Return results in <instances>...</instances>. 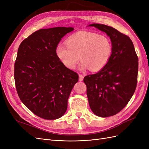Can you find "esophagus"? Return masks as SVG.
<instances>
[{"label": "esophagus", "mask_w": 149, "mask_h": 149, "mask_svg": "<svg viewBox=\"0 0 149 149\" xmlns=\"http://www.w3.org/2000/svg\"><path fill=\"white\" fill-rule=\"evenodd\" d=\"M84 78V76L83 74H79V80L80 81H82Z\"/></svg>", "instance_id": "esophagus-1"}]
</instances>
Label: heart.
Masks as SVG:
<instances>
[{
    "label": "heart",
    "instance_id": "obj_1",
    "mask_svg": "<svg viewBox=\"0 0 149 149\" xmlns=\"http://www.w3.org/2000/svg\"><path fill=\"white\" fill-rule=\"evenodd\" d=\"M66 44H58L55 53L61 63L70 70L75 68L80 58L81 70L98 71L107 64L112 53L111 40L92 31L73 34L66 39Z\"/></svg>",
    "mask_w": 149,
    "mask_h": 149
}]
</instances>
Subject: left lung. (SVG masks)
Segmentation results:
<instances>
[{"instance_id":"obj_1","label":"left lung","mask_w":149,"mask_h":149,"mask_svg":"<svg viewBox=\"0 0 149 149\" xmlns=\"http://www.w3.org/2000/svg\"><path fill=\"white\" fill-rule=\"evenodd\" d=\"M94 26L109 37L112 53L107 64L94 74L86 76L89 104L102 118L114 116L127 104L136 90L139 60L132 40L118 30L103 24Z\"/></svg>"}]
</instances>
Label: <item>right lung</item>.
<instances>
[{"label": "right lung", "instance_id": "obj_1", "mask_svg": "<svg viewBox=\"0 0 149 149\" xmlns=\"http://www.w3.org/2000/svg\"><path fill=\"white\" fill-rule=\"evenodd\" d=\"M73 27L35 31L18 49L14 66L15 86L21 101L40 118L57 119L63 116L78 75L63 65L55 48Z\"/></svg>", "mask_w": 149, "mask_h": 149}]
</instances>
